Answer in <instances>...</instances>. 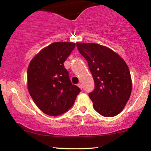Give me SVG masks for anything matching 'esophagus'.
I'll list each match as a JSON object with an SVG mask.
<instances>
[{
	"instance_id": "obj_1",
	"label": "esophagus",
	"mask_w": 151,
	"mask_h": 151,
	"mask_svg": "<svg viewBox=\"0 0 151 151\" xmlns=\"http://www.w3.org/2000/svg\"><path fill=\"white\" fill-rule=\"evenodd\" d=\"M77 85H78V86H79V88H80V89H82V85H81V83H79V84H78Z\"/></svg>"
}]
</instances>
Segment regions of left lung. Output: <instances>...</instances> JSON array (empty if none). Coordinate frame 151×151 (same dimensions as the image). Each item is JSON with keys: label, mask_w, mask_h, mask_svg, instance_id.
<instances>
[{"label": "left lung", "mask_w": 151, "mask_h": 151, "mask_svg": "<svg viewBox=\"0 0 151 151\" xmlns=\"http://www.w3.org/2000/svg\"><path fill=\"white\" fill-rule=\"evenodd\" d=\"M87 61L94 81V89L89 93L93 106L105 117H113L129 101L132 82L127 65L115 52L95 43H76Z\"/></svg>", "instance_id": "1"}]
</instances>
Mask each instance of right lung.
Segmentation results:
<instances>
[{
    "instance_id": "obj_1",
    "label": "right lung",
    "mask_w": 151,
    "mask_h": 151,
    "mask_svg": "<svg viewBox=\"0 0 151 151\" xmlns=\"http://www.w3.org/2000/svg\"><path fill=\"white\" fill-rule=\"evenodd\" d=\"M74 47V42H54L34 57L27 68L29 93L38 108L49 116L67 112L81 91L72 84L64 67Z\"/></svg>"
}]
</instances>
